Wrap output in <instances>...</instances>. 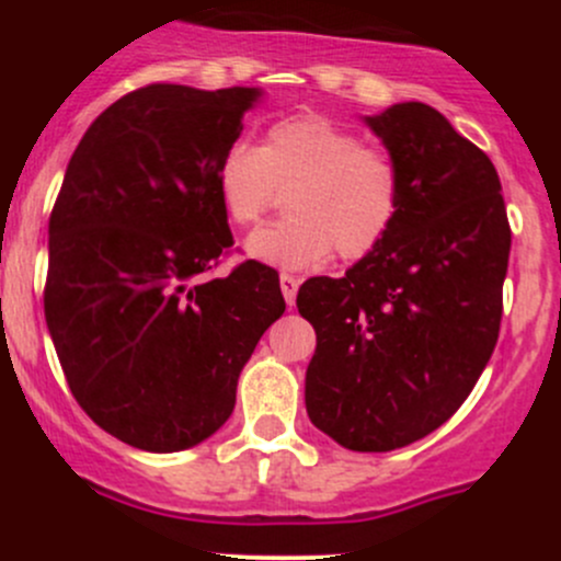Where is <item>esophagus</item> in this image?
<instances>
[{
    "instance_id": "obj_1",
    "label": "esophagus",
    "mask_w": 561,
    "mask_h": 561,
    "mask_svg": "<svg viewBox=\"0 0 561 561\" xmlns=\"http://www.w3.org/2000/svg\"><path fill=\"white\" fill-rule=\"evenodd\" d=\"M279 287H282V296H285L287 307L296 304V293H298V279L293 274H282L279 276Z\"/></svg>"
}]
</instances>
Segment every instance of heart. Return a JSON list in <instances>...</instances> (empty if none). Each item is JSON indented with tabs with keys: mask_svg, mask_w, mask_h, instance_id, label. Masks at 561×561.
I'll list each match as a JSON object with an SVG mask.
<instances>
[{
	"mask_svg": "<svg viewBox=\"0 0 561 561\" xmlns=\"http://www.w3.org/2000/svg\"><path fill=\"white\" fill-rule=\"evenodd\" d=\"M287 192L285 222L254 230L244 252L274 268L304 271L336 249L353 260L393 228L401 203L399 168L386 151L325 116L271 124L263 146L233 144L217 165V197L233 225H252Z\"/></svg>",
	"mask_w": 561,
	"mask_h": 561,
	"instance_id": "heart-1",
	"label": "heart"
}]
</instances>
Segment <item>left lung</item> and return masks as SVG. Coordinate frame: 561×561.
Wrapping results in <instances>:
<instances>
[{
    "instance_id": "left-lung-1",
    "label": "left lung",
    "mask_w": 561,
    "mask_h": 561,
    "mask_svg": "<svg viewBox=\"0 0 561 561\" xmlns=\"http://www.w3.org/2000/svg\"><path fill=\"white\" fill-rule=\"evenodd\" d=\"M364 124L399 168L396 222L344 276L304 282L296 304L317 333L309 417L342 448L386 454L443 426L483 375L511 225L496 168L432 105Z\"/></svg>"
}]
</instances>
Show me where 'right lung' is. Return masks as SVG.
I'll return each mask as SVG.
<instances>
[{"label":"right lung","instance_id":"right-lung-1","mask_svg":"<svg viewBox=\"0 0 561 561\" xmlns=\"http://www.w3.org/2000/svg\"><path fill=\"white\" fill-rule=\"evenodd\" d=\"M263 89L151 83L105 107L48 222L45 322L89 417L133 448L175 454L230 417L239 375L285 312L279 276L233 247L217 165Z\"/></svg>","mask_w":561,"mask_h":561}]
</instances>
